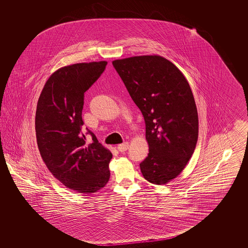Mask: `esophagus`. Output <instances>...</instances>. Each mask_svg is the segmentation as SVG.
Instances as JSON below:
<instances>
[{
    "label": "esophagus",
    "mask_w": 248,
    "mask_h": 248,
    "mask_svg": "<svg viewBox=\"0 0 248 248\" xmlns=\"http://www.w3.org/2000/svg\"><path fill=\"white\" fill-rule=\"evenodd\" d=\"M128 148H129V143L127 142L126 143H121V144L117 146V149L120 151V152H125V151L128 150Z\"/></svg>",
    "instance_id": "esophagus-1"
}]
</instances>
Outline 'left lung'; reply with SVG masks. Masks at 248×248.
<instances>
[{"label": "left lung", "instance_id": "obj_1", "mask_svg": "<svg viewBox=\"0 0 248 248\" xmlns=\"http://www.w3.org/2000/svg\"><path fill=\"white\" fill-rule=\"evenodd\" d=\"M143 114L149 154L140 164L143 177L165 185L184 170L198 138V114L186 79L170 61L157 55L113 62Z\"/></svg>", "mask_w": 248, "mask_h": 248}]
</instances>
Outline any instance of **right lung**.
<instances>
[{
	"instance_id": "obj_1",
	"label": "right lung",
	"mask_w": 248,
	"mask_h": 248,
	"mask_svg": "<svg viewBox=\"0 0 248 248\" xmlns=\"http://www.w3.org/2000/svg\"><path fill=\"white\" fill-rule=\"evenodd\" d=\"M106 64L103 61L61 68L47 80L38 100L35 130L42 158L55 178L82 194L97 192L110 178L112 153L89 129L82 132L84 93ZM87 134L93 140L89 145Z\"/></svg>"
}]
</instances>
